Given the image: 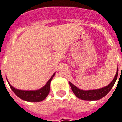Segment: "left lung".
<instances>
[{
  "mask_svg": "<svg viewBox=\"0 0 122 122\" xmlns=\"http://www.w3.org/2000/svg\"><path fill=\"white\" fill-rule=\"evenodd\" d=\"M117 75H118V68L117 70V73L115 74V77L113 79V81L111 82L110 84H109L107 86L103 88L98 89V90L86 91V90H82L79 89L71 82H69V84L71 87L73 93L77 98L82 100H85V101H96V100H99L102 98H103L110 92L117 80Z\"/></svg>",
  "mask_w": 122,
  "mask_h": 122,
  "instance_id": "obj_1",
  "label": "left lung"
}]
</instances>
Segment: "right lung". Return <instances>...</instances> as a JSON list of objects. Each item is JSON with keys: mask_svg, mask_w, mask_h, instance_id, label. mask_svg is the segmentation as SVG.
I'll use <instances>...</instances> for the list:
<instances>
[{"mask_svg": "<svg viewBox=\"0 0 122 122\" xmlns=\"http://www.w3.org/2000/svg\"><path fill=\"white\" fill-rule=\"evenodd\" d=\"M54 75L55 74H54L52 75V77L49 79V81H47L46 85L43 87L41 88L38 90H35V91H24V90H17V89L14 88L9 83V86L11 88L13 92L22 100L29 101V102H39V101H43L49 94V89H50V83L54 77Z\"/></svg>", "mask_w": 122, "mask_h": 122, "instance_id": "1", "label": "right lung"}]
</instances>
